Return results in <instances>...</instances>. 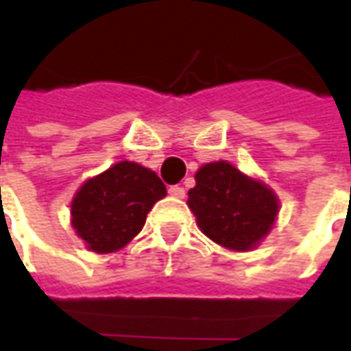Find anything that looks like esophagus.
<instances>
[{
  "label": "esophagus",
  "instance_id": "1",
  "mask_svg": "<svg viewBox=\"0 0 351 351\" xmlns=\"http://www.w3.org/2000/svg\"><path fill=\"white\" fill-rule=\"evenodd\" d=\"M169 195H171V197H176V199H184V195H186V190H184L182 186H171V188H169Z\"/></svg>",
  "mask_w": 351,
  "mask_h": 351
}]
</instances>
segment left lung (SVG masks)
I'll list each match as a JSON object with an SVG mask.
<instances>
[{"mask_svg":"<svg viewBox=\"0 0 351 351\" xmlns=\"http://www.w3.org/2000/svg\"><path fill=\"white\" fill-rule=\"evenodd\" d=\"M188 206L210 241L233 252H250L271 233L280 213L278 195L229 161L201 165Z\"/></svg>","mask_w":351,"mask_h":351,"instance_id":"left-lung-1","label":"left lung"}]
</instances>
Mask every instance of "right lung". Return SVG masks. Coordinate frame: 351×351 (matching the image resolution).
Returning <instances> with one entry per match:
<instances>
[{
	"label": "right lung",
	"mask_w": 351,
	"mask_h": 351,
	"mask_svg": "<svg viewBox=\"0 0 351 351\" xmlns=\"http://www.w3.org/2000/svg\"><path fill=\"white\" fill-rule=\"evenodd\" d=\"M165 195L154 171L135 161H118L88 178L73 195L71 226L88 250L112 254L141 233L146 214Z\"/></svg>",
	"instance_id": "obj_1"
}]
</instances>
